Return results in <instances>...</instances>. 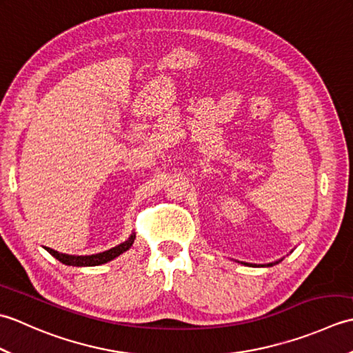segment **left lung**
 <instances>
[{
    "label": "left lung",
    "mask_w": 353,
    "mask_h": 353,
    "mask_svg": "<svg viewBox=\"0 0 353 353\" xmlns=\"http://www.w3.org/2000/svg\"><path fill=\"white\" fill-rule=\"evenodd\" d=\"M276 264H277V262H276ZM247 265H249V264H247ZM268 265H273V264H268Z\"/></svg>",
    "instance_id": "left-lung-1"
}]
</instances>
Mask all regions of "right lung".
Returning a JSON list of instances; mask_svg holds the SVG:
<instances>
[{
	"label": "right lung",
	"instance_id": "add662e5",
	"mask_svg": "<svg viewBox=\"0 0 353 353\" xmlns=\"http://www.w3.org/2000/svg\"><path fill=\"white\" fill-rule=\"evenodd\" d=\"M134 235H130V238L124 241L123 244H119L117 247H112L110 250L97 253V254H91V256H72V254H65V253H59L56 250L50 249V247H45V250L50 252L52 256L56 259H59L65 265H74V267H91V265H100L104 264V262H109L114 258L119 256L123 252L129 250L133 241H134Z\"/></svg>",
	"mask_w": 353,
	"mask_h": 353
}]
</instances>
